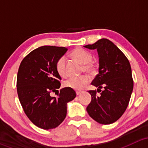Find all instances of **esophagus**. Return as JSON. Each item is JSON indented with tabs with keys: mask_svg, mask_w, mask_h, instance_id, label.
Returning a JSON list of instances; mask_svg holds the SVG:
<instances>
[{
	"mask_svg": "<svg viewBox=\"0 0 148 148\" xmlns=\"http://www.w3.org/2000/svg\"><path fill=\"white\" fill-rule=\"evenodd\" d=\"M81 91H77V92H76V94H77V95H79L81 94Z\"/></svg>",
	"mask_w": 148,
	"mask_h": 148,
	"instance_id": "esophagus-1",
	"label": "esophagus"
}]
</instances>
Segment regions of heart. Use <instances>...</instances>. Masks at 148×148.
<instances>
[{"label": "heart", "instance_id": "b5f03b06", "mask_svg": "<svg viewBox=\"0 0 148 148\" xmlns=\"http://www.w3.org/2000/svg\"><path fill=\"white\" fill-rule=\"evenodd\" d=\"M71 56L77 59V61L83 64L82 70L89 73V74H95L97 71V66L92 62V55L90 52L85 50L82 48H76L71 52ZM56 70L59 76L62 77H66L67 76L66 69V58L62 56L57 59L56 62ZM89 82V78L86 75H82L80 77H71L64 82V86L67 88L75 89V90H81L82 89L88 82Z\"/></svg>", "mask_w": 148, "mask_h": 148}]
</instances>
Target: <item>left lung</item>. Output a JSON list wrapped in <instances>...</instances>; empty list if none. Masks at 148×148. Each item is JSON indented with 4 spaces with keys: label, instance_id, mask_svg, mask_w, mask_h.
Instances as JSON below:
<instances>
[{
    "label": "left lung",
    "instance_id": "obj_1",
    "mask_svg": "<svg viewBox=\"0 0 148 148\" xmlns=\"http://www.w3.org/2000/svg\"><path fill=\"white\" fill-rule=\"evenodd\" d=\"M84 47L97 49L99 62V74L91 84L99 87L100 95H97L96 89L89 91L92 101L86 111L96 122L110 125L120 118L129 104L133 89L130 64L122 51L107 38Z\"/></svg>",
    "mask_w": 148,
    "mask_h": 148
}]
</instances>
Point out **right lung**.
<instances>
[{"instance_id":"obj_1","label":"right lung","mask_w":148,"mask_h":148,"mask_svg":"<svg viewBox=\"0 0 148 148\" xmlns=\"http://www.w3.org/2000/svg\"><path fill=\"white\" fill-rule=\"evenodd\" d=\"M67 48L44 46L30 52L19 66L17 92L19 101L28 118L36 126L50 130L59 126L66 115L67 102L76 97L71 88L60 89L62 77L56 70V62ZM58 92L57 98L51 92Z\"/></svg>"}]
</instances>
